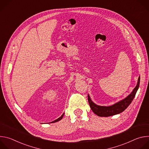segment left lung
<instances>
[{"label": "left lung", "mask_w": 149, "mask_h": 149, "mask_svg": "<svg viewBox=\"0 0 149 149\" xmlns=\"http://www.w3.org/2000/svg\"><path fill=\"white\" fill-rule=\"evenodd\" d=\"M140 79V77H139L136 87L128 96L110 106H101L97 105L91 100L90 95L88 94V100L92 111L100 117H109L122 113L128 107V106L134 99L139 87Z\"/></svg>", "instance_id": "left-lung-1"}]
</instances>
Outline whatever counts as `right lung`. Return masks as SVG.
I'll use <instances>...</instances> for the list:
<instances>
[{
  "label": "right lung",
  "instance_id": "1",
  "mask_svg": "<svg viewBox=\"0 0 149 149\" xmlns=\"http://www.w3.org/2000/svg\"><path fill=\"white\" fill-rule=\"evenodd\" d=\"M63 115H64V113H63L62 115L60 117H59L58 119H56V120H54V121H52V122H51V123H56V122H57V121H59V120H61L62 118Z\"/></svg>",
  "mask_w": 149,
  "mask_h": 149
}]
</instances>
